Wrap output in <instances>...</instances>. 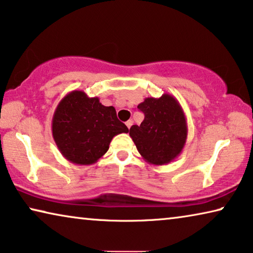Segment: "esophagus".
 Listing matches in <instances>:
<instances>
[{
  "label": "esophagus",
  "mask_w": 253,
  "mask_h": 253,
  "mask_svg": "<svg viewBox=\"0 0 253 253\" xmlns=\"http://www.w3.org/2000/svg\"><path fill=\"white\" fill-rule=\"evenodd\" d=\"M131 125H133V120H128V122H126V126L128 127V129L131 127Z\"/></svg>",
  "instance_id": "1"
}]
</instances>
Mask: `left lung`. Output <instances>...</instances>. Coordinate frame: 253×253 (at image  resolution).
Segmentation results:
<instances>
[{"label": "left lung", "instance_id": "1", "mask_svg": "<svg viewBox=\"0 0 253 253\" xmlns=\"http://www.w3.org/2000/svg\"><path fill=\"white\" fill-rule=\"evenodd\" d=\"M137 108L144 114L139 126L133 125L129 136L146 163L168 165L179 156L187 138V123L175 96L145 97Z\"/></svg>", "mask_w": 253, "mask_h": 253}]
</instances>
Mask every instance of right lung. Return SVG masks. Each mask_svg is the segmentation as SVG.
Returning <instances> with one entry per match:
<instances>
[{
  "label": "right lung",
  "instance_id": "1",
  "mask_svg": "<svg viewBox=\"0 0 253 253\" xmlns=\"http://www.w3.org/2000/svg\"><path fill=\"white\" fill-rule=\"evenodd\" d=\"M128 133L114 107L99 97L73 90L60 101L52 118V135L63 158L75 165H93L109 150L116 135Z\"/></svg>",
  "mask_w": 253,
  "mask_h": 253
}]
</instances>
